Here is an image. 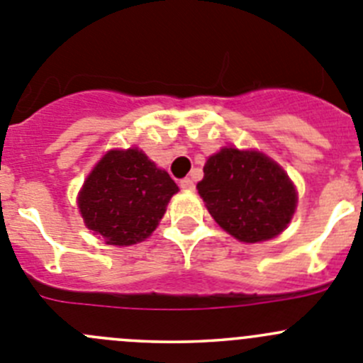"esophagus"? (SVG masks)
I'll return each instance as SVG.
<instances>
[{
	"label": "esophagus",
	"mask_w": 363,
	"mask_h": 363,
	"mask_svg": "<svg viewBox=\"0 0 363 363\" xmlns=\"http://www.w3.org/2000/svg\"><path fill=\"white\" fill-rule=\"evenodd\" d=\"M179 187L184 189V191H194V179L191 178L179 179Z\"/></svg>",
	"instance_id": "obj_1"
}]
</instances>
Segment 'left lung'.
Listing matches in <instances>:
<instances>
[{
	"instance_id": "1",
	"label": "left lung",
	"mask_w": 363,
	"mask_h": 363,
	"mask_svg": "<svg viewBox=\"0 0 363 363\" xmlns=\"http://www.w3.org/2000/svg\"><path fill=\"white\" fill-rule=\"evenodd\" d=\"M199 196L223 230L242 242H262L285 230L296 189L278 164L257 151L226 147L206 160Z\"/></svg>"
}]
</instances>
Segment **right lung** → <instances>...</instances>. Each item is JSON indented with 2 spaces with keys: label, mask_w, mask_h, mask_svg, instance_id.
I'll list each match as a JSON object with an SVG mask.
<instances>
[{
  "label": "right lung",
  "mask_w": 363,
  "mask_h": 363,
  "mask_svg": "<svg viewBox=\"0 0 363 363\" xmlns=\"http://www.w3.org/2000/svg\"><path fill=\"white\" fill-rule=\"evenodd\" d=\"M176 192L171 176L143 151H110L89 174L78 206L106 244L132 246L153 233Z\"/></svg>",
  "instance_id": "obj_1"
}]
</instances>
